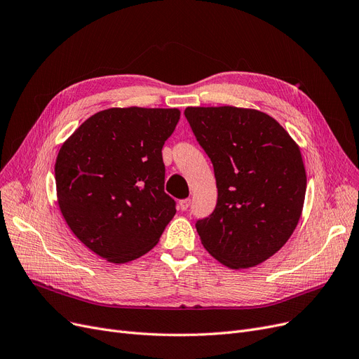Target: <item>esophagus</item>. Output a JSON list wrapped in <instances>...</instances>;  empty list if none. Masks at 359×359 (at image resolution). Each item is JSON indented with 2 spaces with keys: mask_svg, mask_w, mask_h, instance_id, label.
Returning <instances> with one entry per match:
<instances>
[{
  "mask_svg": "<svg viewBox=\"0 0 359 359\" xmlns=\"http://www.w3.org/2000/svg\"><path fill=\"white\" fill-rule=\"evenodd\" d=\"M190 205H191V200L190 198H184V200H181V202H180V209L184 212V210H187L190 208Z\"/></svg>",
  "mask_w": 359,
  "mask_h": 359,
  "instance_id": "1",
  "label": "esophagus"
}]
</instances>
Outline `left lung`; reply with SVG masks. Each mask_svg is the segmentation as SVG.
<instances>
[{
    "label": "left lung",
    "instance_id": "1",
    "mask_svg": "<svg viewBox=\"0 0 359 359\" xmlns=\"http://www.w3.org/2000/svg\"><path fill=\"white\" fill-rule=\"evenodd\" d=\"M184 114L217 178V206L196 221L205 249L236 269L266 261L302 213L306 172L299 147L262 111L224 106Z\"/></svg>",
    "mask_w": 359,
    "mask_h": 359
}]
</instances>
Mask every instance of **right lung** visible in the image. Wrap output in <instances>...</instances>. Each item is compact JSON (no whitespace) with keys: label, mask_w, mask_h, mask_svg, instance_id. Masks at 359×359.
<instances>
[{"label":"right lung","mask_w":359,"mask_h":359,"mask_svg":"<svg viewBox=\"0 0 359 359\" xmlns=\"http://www.w3.org/2000/svg\"><path fill=\"white\" fill-rule=\"evenodd\" d=\"M178 121V109H107L62 146L54 166L59 206L98 256L114 264L137 259L174 218L162 149Z\"/></svg>","instance_id":"right-lung-1"}]
</instances>
